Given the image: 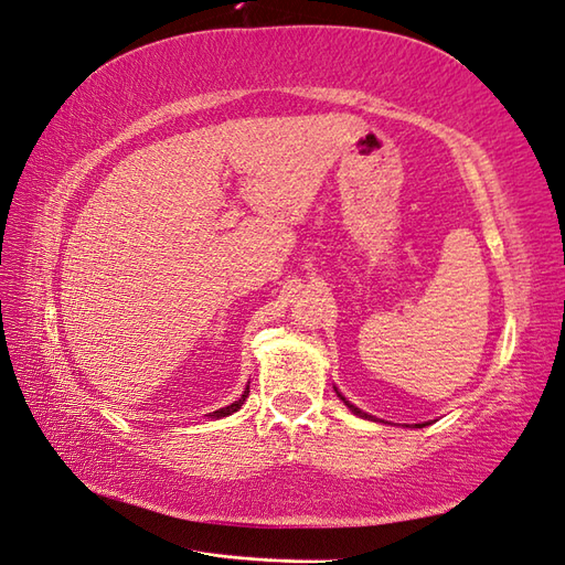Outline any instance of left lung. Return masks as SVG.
I'll list each match as a JSON object with an SVG mask.
<instances>
[{
	"mask_svg": "<svg viewBox=\"0 0 565 565\" xmlns=\"http://www.w3.org/2000/svg\"><path fill=\"white\" fill-rule=\"evenodd\" d=\"M338 396H341V394H338ZM341 398H343V396H341ZM343 401H345V398H343ZM345 406H348L350 411H353V413H358V416H362V418H372V416H367V413H362L360 408H355L353 404H348V401H345Z\"/></svg>",
	"mask_w": 565,
	"mask_h": 565,
	"instance_id": "8db88e82",
	"label": "left lung"
}]
</instances>
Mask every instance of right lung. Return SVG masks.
<instances>
[{"label":"right lung","mask_w":565,"mask_h":565,"mask_svg":"<svg viewBox=\"0 0 565 565\" xmlns=\"http://www.w3.org/2000/svg\"><path fill=\"white\" fill-rule=\"evenodd\" d=\"M246 396H248V388H246V392L242 394V398H239V401H234V404L224 406V408H220V411H212L210 416H212V418H224V416H232L234 411H239V408H242V404H244V401H246Z\"/></svg>","instance_id":"1"}]
</instances>
